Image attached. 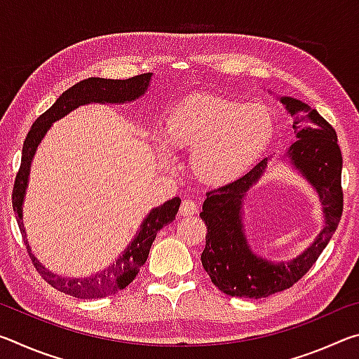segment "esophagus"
<instances>
[{"mask_svg":"<svg viewBox=\"0 0 359 359\" xmlns=\"http://www.w3.org/2000/svg\"><path fill=\"white\" fill-rule=\"evenodd\" d=\"M198 212V204L193 201V199H184L182 201V205L179 209V214L182 217H188V215H194Z\"/></svg>","mask_w":359,"mask_h":359,"instance_id":"1","label":"esophagus"}]
</instances>
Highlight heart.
I'll return each mask as SVG.
<instances>
[{"mask_svg": "<svg viewBox=\"0 0 359 359\" xmlns=\"http://www.w3.org/2000/svg\"><path fill=\"white\" fill-rule=\"evenodd\" d=\"M274 133V117L263 104L190 95L168 114L161 161L172 163L171 150H191L194 177L205 185H226L263 156Z\"/></svg>", "mask_w": 359, "mask_h": 359, "instance_id": "obj_1", "label": "heart"}]
</instances>
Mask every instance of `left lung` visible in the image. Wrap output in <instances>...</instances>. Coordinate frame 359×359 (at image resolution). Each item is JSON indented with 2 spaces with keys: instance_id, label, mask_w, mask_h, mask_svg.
<instances>
[{
  "instance_id": "left-lung-1",
  "label": "left lung",
  "mask_w": 359,
  "mask_h": 359,
  "mask_svg": "<svg viewBox=\"0 0 359 359\" xmlns=\"http://www.w3.org/2000/svg\"><path fill=\"white\" fill-rule=\"evenodd\" d=\"M278 100L293 117L296 133V141L285 156L291 168L317 191L325 224L312 244L290 261H271L252 250L242 222L244 199L263 177L269 156L238 180L205 193L208 198L199 214L208 226L201 261L212 283L229 296L259 299L293 287L318 259L342 217V154L336 131L306 102L291 96Z\"/></svg>"
}]
</instances>
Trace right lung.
<instances>
[{
    "label": "right lung",
    "instance_id": "right-lung-1",
    "mask_svg": "<svg viewBox=\"0 0 359 359\" xmlns=\"http://www.w3.org/2000/svg\"><path fill=\"white\" fill-rule=\"evenodd\" d=\"M151 76H154L151 72H147V74L135 76L131 79H125V81L90 77L77 82L66 90L65 93L60 95V98L53 102L52 107H48L41 117H38L32 130L28 131L25 142H23L20 169L17 172L14 191H12V208H14L17 223H19L33 266L48 285H52L53 288L62 291V293L81 297V299H98V297L115 294L117 291L128 287L135 280L139 269L147 261L150 247L154 244L158 231L166 226L168 223H171L177 215L180 198L175 196L163 205L151 209L141 223V228L136 233L135 239L125 248V252L120 253L114 263L104 267L102 271L88 277L58 276L50 269H47L34 257L32 247L28 244L25 226H23V201H25L29 168H32L36 150H38V145L44 139L46 133L50 130L53 121L63 118L65 115H68L77 107L93 104V102H98V104H125V102L136 101L149 90Z\"/></svg>",
    "mask_w": 359,
    "mask_h": 359
}]
</instances>
